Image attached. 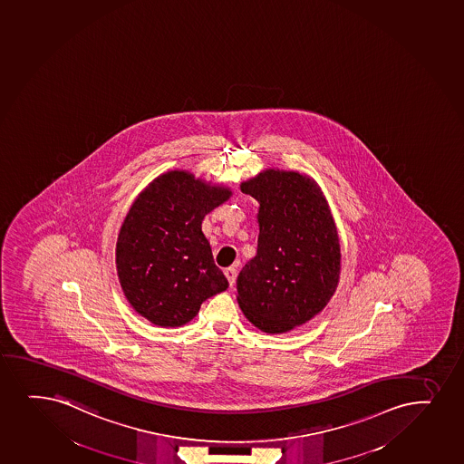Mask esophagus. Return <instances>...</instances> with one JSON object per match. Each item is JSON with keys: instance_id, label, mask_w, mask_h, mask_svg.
Returning a JSON list of instances; mask_svg holds the SVG:
<instances>
[{"instance_id": "obj_1", "label": "esophagus", "mask_w": 464, "mask_h": 464, "mask_svg": "<svg viewBox=\"0 0 464 464\" xmlns=\"http://www.w3.org/2000/svg\"><path fill=\"white\" fill-rule=\"evenodd\" d=\"M224 276L227 278V282H229L230 286H234L235 280H237V269H235V266L224 269Z\"/></svg>"}]
</instances>
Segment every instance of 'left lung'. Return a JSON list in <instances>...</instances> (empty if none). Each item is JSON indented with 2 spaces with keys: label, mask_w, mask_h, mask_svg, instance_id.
Wrapping results in <instances>:
<instances>
[{
  "label": "left lung",
  "mask_w": 464,
  "mask_h": 464,
  "mask_svg": "<svg viewBox=\"0 0 464 464\" xmlns=\"http://www.w3.org/2000/svg\"><path fill=\"white\" fill-rule=\"evenodd\" d=\"M241 192L260 204V232L256 256L237 278V300L252 325L283 334L319 314L336 293V223L319 184L298 171L261 170Z\"/></svg>",
  "instance_id": "obj_1"
}]
</instances>
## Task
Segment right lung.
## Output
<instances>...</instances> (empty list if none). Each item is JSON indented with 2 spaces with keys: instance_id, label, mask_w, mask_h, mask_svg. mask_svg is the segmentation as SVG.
Listing matches in <instances>:
<instances>
[{
  "instance_id": "add662e5",
  "label": "right lung",
  "mask_w": 464,
  "mask_h": 464,
  "mask_svg": "<svg viewBox=\"0 0 464 464\" xmlns=\"http://www.w3.org/2000/svg\"><path fill=\"white\" fill-rule=\"evenodd\" d=\"M232 193L176 169L160 173L134 199L119 230L116 267L128 304L150 324L186 325L203 302L229 286L201 224Z\"/></svg>"
}]
</instances>
